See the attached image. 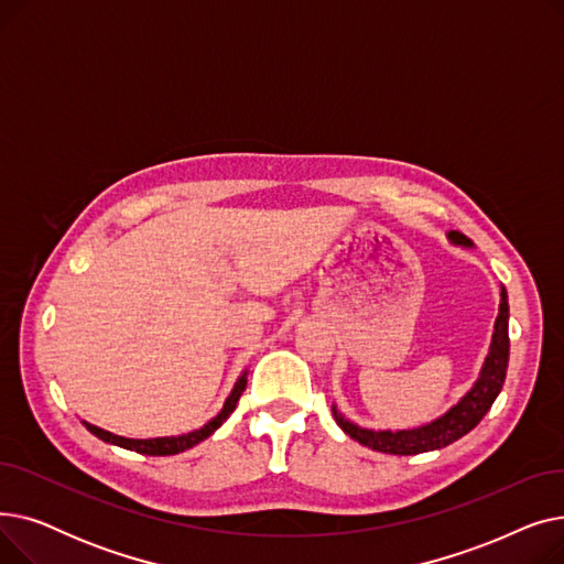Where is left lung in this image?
<instances>
[{
  "label": "left lung",
  "mask_w": 564,
  "mask_h": 564,
  "mask_svg": "<svg viewBox=\"0 0 564 564\" xmlns=\"http://www.w3.org/2000/svg\"><path fill=\"white\" fill-rule=\"evenodd\" d=\"M448 240L457 247H473V242L459 230H451ZM508 319H510L508 292H506V288H500L498 317L494 322V336H491L489 354H487L485 366L480 370V377L476 383H473L470 391L436 421L421 425V427H413V430H395V432L393 430H368V427H359L357 423L347 421L334 404L332 411H334V419H336L338 427L354 441H359L361 446H368L377 453H389V455H419V453L451 446L453 441L468 434L485 419V413L491 409L494 400L498 398V393L502 389V381H506V372H508V359H510Z\"/></svg>",
  "instance_id": "8db88e82"
}]
</instances>
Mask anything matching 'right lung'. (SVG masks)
I'll list each match as a JSON object with an SVG mask.
<instances>
[{
	"label": "right lung",
	"instance_id": "obj_1",
	"mask_svg": "<svg viewBox=\"0 0 564 564\" xmlns=\"http://www.w3.org/2000/svg\"><path fill=\"white\" fill-rule=\"evenodd\" d=\"M247 389V370L242 372V377L235 381V387L230 391V395L226 398L224 402V409L217 413V416L213 421H207L200 430H194L189 434H181V436H158V438H126V436H118V434H111L107 430H100L91 423H84V427L96 434L98 438H102L105 443H113V446L118 448H126V451H134V453H141V455H153V457H166V455H177V453H185L189 448H194L196 443H200L203 438L210 436L217 427H221V423L230 416V413L235 411L237 406V400H240L242 391Z\"/></svg>",
	"mask_w": 564,
	"mask_h": 564
}]
</instances>
